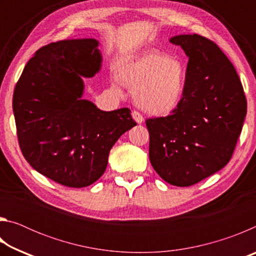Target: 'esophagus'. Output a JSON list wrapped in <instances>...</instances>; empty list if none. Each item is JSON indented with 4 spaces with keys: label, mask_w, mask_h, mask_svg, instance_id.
I'll return each instance as SVG.
<instances>
[{
    "label": "esophagus",
    "mask_w": 256,
    "mask_h": 256,
    "mask_svg": "<svg viewBox=\"0 0 256 256\" xmlns=\"http://www.w3.org/2000/svg\"><path fill=\"white\" fill-rule=\"evenodd\" d=\"M132 118H133V120H136L138 124H141L142 122H144V116H142L140 112H136V110L132 112Z\"/></svg>",
    "instance_id": "obj_1"
}]
</instances>
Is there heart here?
Segmentation results:
<instances>
[{
	"label": "heart",
	"instance_id": "1",
	"mask_svg": "<svg viewBox=\"0 0 256 256\" xmlns=\"http://www.w3.org/2000/svg\"><path fill=\"white\" fill-rule=\"evenodd\" d=\"M118 79L134 90L136 105L151 115L164 116L180 106L188 81V68L177 56L152 50L123 63ZM115 89H118L114 84Z\"/></svg>",
	"mask_w": 256,
	"mask_h": 256
}]
</instances>
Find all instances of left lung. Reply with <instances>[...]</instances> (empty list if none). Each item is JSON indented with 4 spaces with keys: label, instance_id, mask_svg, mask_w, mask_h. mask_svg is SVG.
I'll use <instances>...</instances> for the list:
<instances>
[{
    "label": "left lung",
    "instance_id": "1",
    "mask_svg": "<svg viewBox=\"0 0 256 256\" xmlns=\"http://www.w3.org/2000/svg\"><path fill=\"white\" fill-rule=\"evenodd\" d=\"M170 42L188 56V81L170 115L146 120L149 159L164 180L185 188L229 162L248 102L235 68L214 42L196 34H178Z\"/></svg>",
    "mask_w": 256,
    "mask_h": 256
}]
</instances>
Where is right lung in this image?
<instances>
[{"mask_svg": "<svg viewBox=\"0 0 256 256\" xmlns=\"http://www.w3.org/2000/svg\"><path fill=\"white\" fill-rule=\"evenodd\" d=\"M92 38L50 42L28 60L14 92L19 146L34 170L68 188L105 172L112 146L136 126L128 108L104 112L82 99L84 80L102 68Z\"/></svg>", "mask_w": 256, "mask_h": 256, "instance_id": "right-lung-1", "label": "right lung"}]
</instances>
